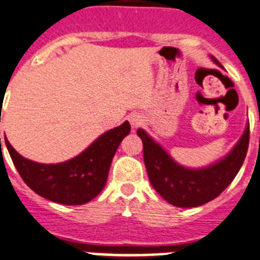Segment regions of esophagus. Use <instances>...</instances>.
I'll return each mask as SVG.
<instances>
[{
	"label": "esophagus",
	"mask_w": 260,
	"mask_h": 260,
	"mask_svg": "<svg viewBox=\"0 0 260 260\" xmlns=\"http://www.w3.org/2000/svg\"><path fill=\"white\" fill-rule=\"evenodd\" d=\"M128 120H129L132 128H138L140 125H142V123H144V118H142V115H140V114H132V115H129Z\"/></svg>",
	"instance_id": "obj_1"
}]
</instances>
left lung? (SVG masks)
Instances as JSON below:
<instances>
[{
    "label": "left lung",
    "instance_id": "left-lung-1",
    "mask_svg": "<svg viewBox=\"0 0 260 260\" xmlns=\"http://www.w3.org/2000/svg\"><path fill=\"white\" fill-rule=\"evenodd\" d=\"M213 60L222 67L217 59ZM137 135L144 144V161L152 187L174 207L195 208L219 196L234 181L246 156L250 129L247 124L227 156L200 169L179 166L141 128L137 129Z\"/></svg>",
    "mask_w": 260,
    "mask_h": 260
}]
</instances>
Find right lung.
<instances>
[{"label": "right lung", "mask_w": 260, "mask_h": 260, "mask_svg": "<svg viewBox=\"0 0 260 260\" xmlns=\"http://www.w3.org/2000/svg\"><path fill=\"white\" fill-rule=\"evenodd\" d=\"M129 132V123L124 122L101 135L78 156L59 164L31 161L18 154L6 138L5 142L20 177L36 193L53 203L82 205L103 191L116 149Z\"/></svg>", "instance_id": "right-lung-1"}]
</instances>
